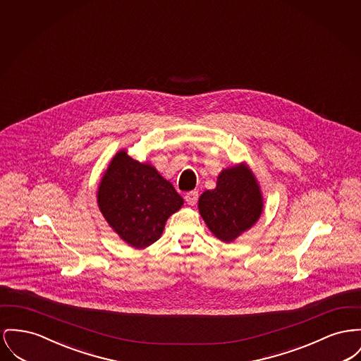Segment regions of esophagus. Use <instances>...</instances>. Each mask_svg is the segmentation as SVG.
Instances as JSON below:
<instances>
[{
	"label": "esophagus",
	"mask_w": 361,
	"mask_h": 361,
	"mask_svg": "<svg viewBox=\"0 0 361 361\" xmlns=\"http://www.w3.org/2000/svg\"><path fill=\"white\" fill-rule=\"evenodd\" d=\"M197 197H199V192L197 191L187 192V193H185V200H187V203H188L190 206L196 204Z\"/></svg>",
	"instance_id": "esophagus-1"
}]
</instances>
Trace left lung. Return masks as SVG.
<instances>
[{
    "label": "left lung",
    "mask_w": 361,
    "mask_h": 361,
    "mask_svg": "<svg viewBox=\"0 0 361 361\" xmlns=\"http://www.w3.org/2000/svg\"><path fill=\"white\" fill-rule=\"evenodd\" d=\"M197 207L212 233L232 243L256 224L263 196L252 170L240 164L219 173L216 187L202 193Z\"/></svg>",
    "instance_id": "left-lung-1"
}]
</instances>
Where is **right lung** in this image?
Wrapping results in <instances>:
<instances>
[{
	"label": "right lung",
	"instance_id": "obj_1",
	"mask_svg": "<svg viewBox=\"0 0 361 361\" xmlns=\"http://www.w3.org/2000/svg\"><path fill=\"white\" fill-rule=\"evenodd\" d=\"M98 206L110 228L133 248H146L165 229L183 197L149 164L130 158L126 149L110 161L98 187Z\"/></svg>",
	"mask_w": 361,
	"mask_h": 361
}]
</instances>
